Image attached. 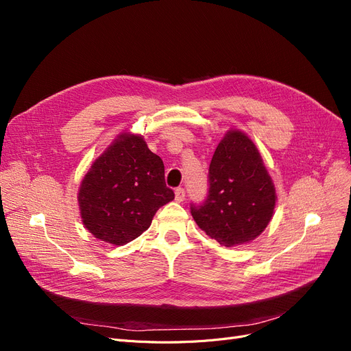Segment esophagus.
I'll return each instance as SVG.
<instances>
[{
	"label": "esophagus",
	"mask_w": 351,
	"mask_h": 351,
	"mask_svg": "<svg viewBox=\"0 0 351 351\" xmlns=\"http://www.w3.org/2000/svg\"><path fill=\"white\" fill-rule=\"evenodd\" d=\"M186 199V190L183 187H178L176 189V202H183Z\"/></svg>",
	"instance_id": "34e87169"
}]
</instances>
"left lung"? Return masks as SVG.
Returning <instances> with one entry per match:
<instances>
[{
    "instance_id": "1",
    "label": "left lung",
    "mask_w": 351,
    "mask_h": 351,
    "mask_svg": "<svg viewBox=\"0 0 351 351\" xmlns=\"http://www.w3.org/2000/svg\"><path fill=\"white\" fill-rule=\"evenodd\" d=\"M204 204L190 206L200 230L226 247L249 243L274 215L275 187L258 147L239 130H228L209 165Z\"/></svg>"
}]
</instances>
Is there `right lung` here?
<instances>
[{"mask_svg": "<svg viewBox=\"0 0 351 351\" xmlns=\"http://www.w3.org/2000/svg\"><path fill=\"white\" fill-rule=\"evenodd\" d=\"M77 199L89 232L123 246L149 228L174 192L165 184L162 159L149 151L143 137L121 133L92 164Z\"/></svg>", "mask_w": 351, "mask_h": 351, "instance_id": "obj_1", "label": "right lung"}]
</instances>
